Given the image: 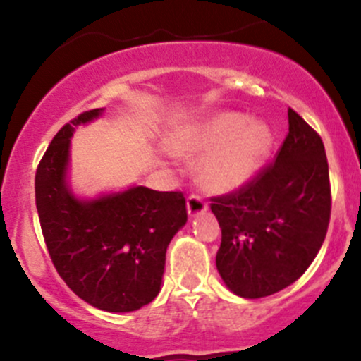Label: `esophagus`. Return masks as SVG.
<instances>
[{
    "instance_id": "1",
    "label": "esophagus",
    "mask_w": 361,
    "mask_h": 361,
    "mask_svg": "<svg viewBox=\"0 0 361 361\" xmlns=\"http://www.w3.org/2000/svg\"><path fill=\"white\" fill-rule=\"evenodd\" d=\"M206 209H207V204L201 197V195L192 194L190 197L187 199V211H188V214H190V216H195V214H201Z\"/></svg>"
}]
</instances>
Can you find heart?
<instances>
[{"instance_id":"heart-1","label":"heart","mask_w":361,"mask_h":361,"mask_svg":"<svg viewBox=\"0 0 361 361\" xmlns=\"http://www.w3.org/2000/svg\"><path fill=\"white\" fill-rule=\"evenodd\" d=\"M272 148V133L264 122H251L239 111H221L195 126L176 141L181 154H209L201 176L213 192H231L257 174Z\"/></svg>"}]
</instances>
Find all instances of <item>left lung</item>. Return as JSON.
I'll use <instances>...</instances> for the list:
<instances>
[{"instance_id":"obj_1","label":"left lung","mask_w":361,"mask_h":361,"mask_svg":"<svg viewBox=\"0 0 361 361\" xmlns=\"http://www.w3.org/2000/svg\"><path fill=\"white\" fill-rule=\"evenodd\" d=\"M211 201L221 228L216 269L228 290L260 298L286 288L311 265L329 231L332 195L322 137L288 108V134L274 162Z\"/></svg>"}]
</instances>
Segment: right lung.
<instances>
[{
  "instance_id": "1",
  "label": "right lung",
  "mask_w": 361,
  "mask_h": 361,
  "mask_svg": "<svg viewBox=\"0 0 361 361\" xmlns=\"http://www.w3.org/2000/svg\"><path fill=\"white\" fill-rule=\"evenodd\" d=\"M101 113H80L56 134L36 169V209L54 267L69 288L94 307L129 312L159 295L167 246L187 224V202L181 192L147 187L75 197L66 181L69 137Z\"/></svg>"
}]
</instances>
